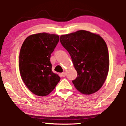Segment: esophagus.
Segmentation results:
<instances>
[{
	"label": "esophagus",
	"mask_w": 126,
	"mask_h": 126,
	"mask_svg": "<svg viewBox=\"0 0 126 126\" xmlns=\"http://www.w3.org/2000/svg\"><path fill=\"white\" fill-rule=\"evenodd\" d=\"M60 75H61L62 77H65V76H66V72H63V73H62L61 74H60Z\"/></svg>",
	"instance_id": "1"
}]
</instances>
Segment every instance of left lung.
<instances>
[{
	"instance_id": "left-lung-1",
	"label": "left lung",
	"mask_w": 126,
	"mask_h": 126,
	"mask_svg": "<svg viewBox=\"0 0 126 126\" xmlns=\"http://www.w3.org/2000/svg\"><path fill=\"white\" fill-rule=\"evenodd\" d=\"M60 41L69 52L78 76L72 80L78 91L86 95L99 90L109 70V55L104 40L99 35L80 30L60 36Z\"/></svg>"
}]
</instances>
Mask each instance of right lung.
I'll return each instance as SVG.
<instances>
[{
  "label": "right lung",
  "instance_id": "1",
  "mask_svg": "<svg viewBox=\"0 0 126 126\" xmlns=\"http://www.w3.org/2000/svg\"><path fill=\"white\" fill-rule=\"evenodd\" d=\"M59 36L43 32L30 35L20 50L19 66L21 78L29 90L38 96L48 95L60 78L52 72L51 54Z\"/></svg>",
  "mask_w": 126,
  "mask_h": 126
}]
</instances>
